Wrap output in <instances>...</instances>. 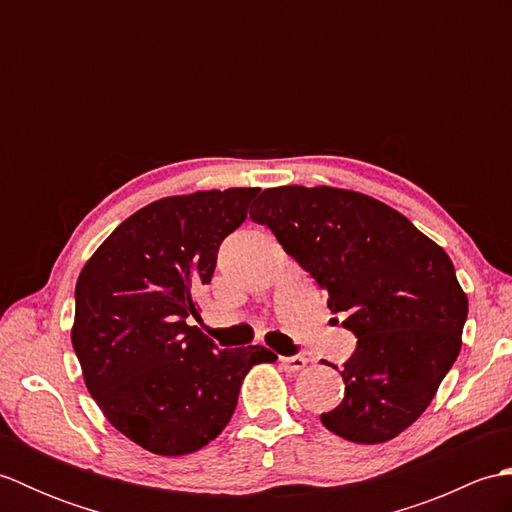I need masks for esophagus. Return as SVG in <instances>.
Masks as SVG:
<instances>
[{
  "label": "esophagus",
  "mask_w": 512,
  "mask_h": 512,
  "mask_svg": "<svg viewBox=\"0 0 512 512\" xmlns=\"http://www.w3.org/2000/svg\"><path fill=\"white\" fill-rule=\"evenodd\" d=\"M279 361H281V367H284L286 372H301V369L306 367L308 358H306V356H301V354H297V356H281Z\"/></svg>",
  "instance_id": "34e87169"
}]
</instances>
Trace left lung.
<instances>
[{
  "mask_svg": "<svg viewBox=\"0 0 512 512\" xmlns=\"http://www.w3.org/2000/svg\"><path fill=\"white\" fill-rule=\"evenodd\" d=\"M345 314L356 350L341 369V405L321 413L358 444L396 438L436 396L462 347L469 299L449 255L405 215L336 187L266 189L250 206Z\"/></svg>",
  "mask_w": 512,
  "mask_h": 512,
  "instance_id": "obj_1",
  "label": "left lung"
}]
</instances>
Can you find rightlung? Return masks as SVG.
<instances>
[{
	"instance_id": "1",
	"label": "right lung",
	"mask_w": 512,
	"mask_h": 512,
	"mask_svg": "<svg viewBox=\"0 0 512 512\" xmlns=\"http://www.w3.org/2000/svg\"><path fill=\"white\" fill-rule=\"evenodd\" d=\"M259 189L195 191L151 202L96 248L76 281L72 347L112 427L156 455H187L220 436L264 345L217 350L195 292Z\"/></svg>"
}]
</instances>
